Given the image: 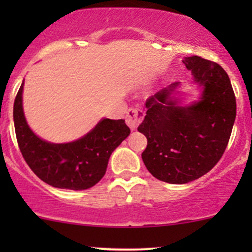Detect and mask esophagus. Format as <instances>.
Returning a JSON list of instances; mask_svg holds the SVG:
<instances>
[{"label": "esophagus", "instance_id": "1", "mask_svg": "<svg viewBox=\"0 0 252 252\" xmlns=\"http://www.w3.org/2000/svg\"><path fill=\"white\" fill-rule=\"evenodd\" d=\"M144 117V112L138 109H129L126 112V123L131 130H135L138 126V124L142 122Z\"/></svg>", "mask_w": 252, "mask_h": 252}]
</instances>
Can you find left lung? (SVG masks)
I'll use <instances>...</instances> for the list:
<instances>
[{"label":"left lung","mask_w":252,"mask_h":252,"mask_svg":"<svg viewBox=\"0 0 252 252\" xmlns=\"http://www.w3.org/2000/svg\"><path fill=\"white\" fill-rule=\"evenodd\" d=\"M182 63L201 89L196 102L182 104L179 82L146 102L147 115L137 130L148 140L142 153L147 169L158 180L187 184L210 172L220 160L236 120L230 78L217 63L198 56Z\"/></svg>","instance_id":"8db88e82"}]
</instances>
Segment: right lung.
I'll use <instances>...</instances> for the list:
<instances>
[{
  "instance_id": "obj_1",
  "label": "right lung",
  "mask_w": 252,
  "mask_h": 252,
  "mask_svg": "<svg viewBox=\"0 0 252 252\" xmlns=\"http://www.w3.org/2000/svg\"><path fill=\"white\" fill-rule=\"evenodd\" d=\"M22 82L14 102L17 143L30 168L43 182L73 190L91 189L106 172L110 155L128 137L124 120L102 118L83 137L68 143H52L33 132L22 105Z\"/></svg>"
}]
</instances>
